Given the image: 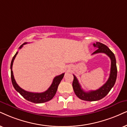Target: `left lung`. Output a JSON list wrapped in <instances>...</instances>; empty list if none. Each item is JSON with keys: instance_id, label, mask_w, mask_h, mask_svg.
<instances>
[{"instance_id": "obj_1", "label": "left lung", "mask_w": 127, "mask_h": 127, "mask_svg": "<svg viewBox=\"0 0 127 127\" xmlns=\"http://www.w3.org/2000/svg\"><path fill=\"white\" fill-rule=\"evenodd\" d=\"M94 47L97 48V50L92 54L97 53H105L111 59V70L110 77L107 82L99 89L94 91H90L86 92L81 89V87L78 83V81L74 75L73 81V88L75 95L80 99L89 101H94L102 99L105 97L110 91L114 86L117 76V68L116 65V59L113 53L106 45L101 43L96 42L93 44Z\"/></svg>"}]
</instances>
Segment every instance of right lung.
<instances>
[{
  "mask_svg": "<svg viewBox=\"0 0 127 127\" xmlns=\"http://www.w3.org/2000/svg\"><path fill=\"white\" fill-rule=\"evenodd\" d=\"M28 43H25L21 45L20 47H19V49H21L24 44H27ZM18 53V52H16V53L15 54V55L13 57L12 62H11V64H10V69H11V79H12V83L14 89L16 90L17 92L19 93L20 94V95H22L23 97L25 98L26 99L29 101L34 102V103H43V102H46L49 101L51 100L54 97V96L55 95L56 92H57V88L59 84H60L61 81L63 78L64 75V73H63L62 74L57 75L54 77L53 81V83L50 87L47 90L43 93H32V92H29V91H25V90L22 89V88H20V87L18 86V84H17L16 82L15 79L14 78L13 73L12 71V66H13V63L14 60L15 59L16 56Z\"/></svg>",
  "mask_w": 127,
  "mask_h": 127,
  "instance_id": "add662e5",
  "label": "right lung"
}]
</instances>
